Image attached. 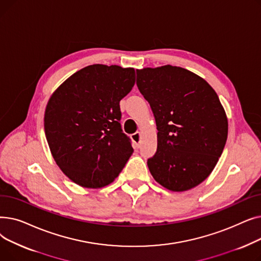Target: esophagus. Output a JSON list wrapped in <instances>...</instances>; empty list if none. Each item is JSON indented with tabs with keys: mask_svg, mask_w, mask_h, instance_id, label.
Wrapping results in <instances>:
<instances>
[{
	"mask_svg": "<svg viewBox=\"0 0 261 261\" xmlns=\"http://www.w3.org/2000/svg\"><path fill=\"white\" fill-rule=\"evenodd\" d=\"M141 136H142L141 132H135L134 134H132V135H131V139H132V141L134 142V144H135V146H136V147H140Z\"/></svg>",
	"mask_w": 261,
	"mask_h": 261,
	"instance_id": "esophagus-1",
	"label": "esophagus"
}]
</instances>
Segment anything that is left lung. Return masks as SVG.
I'll return each mask as SVG.
<instances>
[{
	"label": "left lung",
	"mask_w": 261,
	"mask_h": 261,
	"mask_svg": "<svg viewBox=\"0 0 261 261\" xmlns=\"http://www.w3.org/2000/svg\"><path fill=\"white\" fill-rule=\"evenodd\" d=\"M136 75L158 129L156 152L147 162L150 173L171 191L198 186L214 170L227 140V116L217 93L180 66L144 67Z\"/></svg>",
	"instance_id": "left-lung-1"
}]
</instances>
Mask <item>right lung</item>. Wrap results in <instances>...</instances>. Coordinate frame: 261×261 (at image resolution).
<instances>
[{"label":"right lung","mask_w":261,"mask_h":261,"mask_svg":"<svg viewBox=\"0 0 261 261\" xmlns=\"http://www.w3.org/2000/svg\"><path fill=\"white\" fill-rule=\"evenodd\" d=\"M135 84L133 67L92 64L55 90L44 112L50 153L61 171L85 188L114 182L133 153L121 132L119 101Z\"/></svg>","instance_id":"right-lung-1"}]
</instances>
